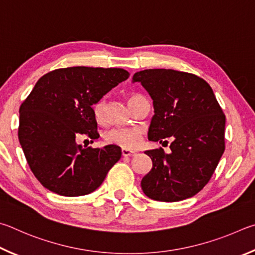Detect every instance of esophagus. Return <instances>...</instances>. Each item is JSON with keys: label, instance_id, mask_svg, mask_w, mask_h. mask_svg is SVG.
Returning <instances> with one entry per match:
<instances>
[{"label": "esophagus", "instance_id": "esophagus-1", "mask_svg": "<svg viewBox=\"0 0 255 255\" xmlns=\"http://www.w3.org/2000/svg\"><path fill=\"white\" fill-rule=\"evenodd\" d=\"M135 152L132 150H128V149H122V155L123 157H130V155H134Z\"/></svg>", "mask_w": 255, "mask_h": 255}]
</instances>
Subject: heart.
Segmentation results:
<instances>
[{
	"instance_id": "heart-1",
	"label": "heart",
	"mask_w": 255,
	"mask_h": 255,
	"mask_svg": "<svg viewBox=\"0 0 255 255\" xmlns=\"http://www.w3.org/2000/svg\"><path fill=\"white\" fill-rule=\"evenodd\" d=\"M140 95L133 94L128 98V105H132ZM104 100H101L94 107L95 118L97 121L103 119V112H104ZM104 139L112 144H116L123 149H133L139 145L142 139V131L136 128H113L104 133Z\"/></svg>"
}]
</instances>
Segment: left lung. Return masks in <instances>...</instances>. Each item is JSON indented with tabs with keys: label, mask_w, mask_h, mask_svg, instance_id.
<instances>
[{
	"label": "left lung",
	"mask_w": 255,
	"mask_h": 255,
	"mask_svg": "<svg viewBox=\"0 0 255 255\" xmlns=\"http://www.w3.org/2000/svg\"><path fill=\"white\" fill-rule=\"evenodd\" d=\"M132 82L141 83L153 101L148 139H172L170 153L161 148L144 152L152 169L142 178V190L159 202L193 197L211 179L225 150V115L212 87L198 76L173 69L137 71Z\"/></svg>",
	"instance_id": "obj_1"
}]
</instances>
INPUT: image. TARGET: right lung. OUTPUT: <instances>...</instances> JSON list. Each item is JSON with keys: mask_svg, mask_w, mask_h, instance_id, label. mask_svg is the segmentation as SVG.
I'll return each mask as SVG.
<instances>
[{"mask_svg": "<svg viewBox=\"0 0 255 255\" xmlns=\"http://www.w3.org/2000/svg\"><path fill=\"white\" fill-rule=\"evenodd\" d=\"M128 76L121 68L68 67L50 71L34 85L19 111V141L44 188L75 197L102 185L120 160L121 148H83L76 139L100 137L93 105Z\"/></svg>", "mask_w": 255, "mask_h": 255, "instance_id": "1", "label": "right lung"}]
</instances>
